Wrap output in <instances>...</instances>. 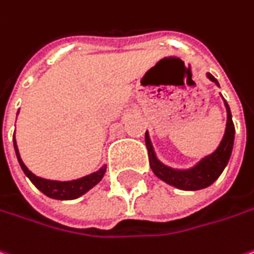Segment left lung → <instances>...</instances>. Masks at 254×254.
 I'll return each mask as SVG.
<instances>
[{
    "mask_svg": "<svg viewBox=\"0 0 254 254\" xmlns=\"http://www.w3.org/2000/svg\"><path fill=\"white\" fill-rule=\"evenodd\" d=\"M207 78L215 82L219 86V82L216 81V78L212 73H207ZM227 111V124L225 136L222 139L219 148L209 156H206L200 160L196 166H193L192 169L188 171H175L172 168L165 166L163 163H160L156 159V155L153 152L150 139H149L148 132L145 133V142H146V148L149 153V163L153 173L162 179L163 182L169 183L172 186L183 189V190H199L204 189L207 186H210L215 182L216 179L220 176V173L226 168L227 162L230 159L232 155V149H233V140H235V125L232 121V114H230V108L225 101Z\"/></svg>",
    "mask_w": 254,
    "mask_h": 254,
    "instance_id": "left-lung-1",
    "label": "left lung"
}]
</instances>
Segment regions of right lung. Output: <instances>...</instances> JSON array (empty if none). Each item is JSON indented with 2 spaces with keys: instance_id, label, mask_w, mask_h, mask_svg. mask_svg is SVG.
I'll use <instances>...</instances> for the list:
<instances>
[{
  "instance_id": "1",
  "label": "right lung",
  "mask_w": 254,
  "mask_h": 254,
  "mask_svg": "<svg viewBox=\"0 0 254 254\" xmlns=\"http://www.w3.org/2000/svg\"><path fill=\"white\" fill-rule=\"evenodd\" d=\"M14 148H15V153H17L18 162L21 165V169L24 173L29 178V181L35 185V188L39 189L44 194H47L48 197L52 199H58V200H71V199H76L79 196H82L83 193H86L89 189H92L96 183L101 182V179L104 178L106 171V166H102L98 172H94L88 176H83L81 179L76 181H69V182H58V181H48V179H42L39 176H35L32 172L28 169L24 165V162L19 156L18 152L17 142H15V136H14Z\"/></svg>"
}]
</instances>
